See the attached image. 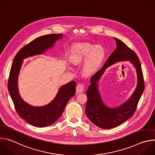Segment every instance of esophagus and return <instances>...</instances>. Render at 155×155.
I'll return each mask as SVG.
<instances>
[{
	"label": "esophagus",
	"instance_id": "34e87169",
	"mask_svg": "<svg viewBox=\"0 0 155 155\" xmlns=\"http://www.w3.org/2000/svg\"><path fill=\"white\" fill-rule=\"evenodd\" d=\"M84 91V85L83 84H78L76 87V93L77 94L81 93Z\"/></svg>",
	"mask_w": 155,
	"mask_h": 155
}]
</instances>
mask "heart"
<instances>
[{"label": "heart", "instance_id": "heart-1", "mask_svg": "<svg viewBox=\"0 0 155 155\" xmlns=\"http://www.w3.org/2000/svg\"><path fill=\"white\" fill-rule=\"evenodd\" d=\"M105 57V51L100 45L83 42L74 45L70 51L69 60L74 65L83 62L82 72L89 77L93 75L100 68Z\"/></svg>", "mask_w": 155, "mask_h": 155}]
</instances>
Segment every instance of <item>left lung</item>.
Segmentation results:
<instances>
[{"label":"left lung","mask_w":155,"mask_h":155,"mask_svg":"<svg viewBox=\"0 0 155 155\" xmlns=\"http://www.w3.org/2000/svg\"><path fill=\"white\" fill-rule=\"evenodd\" d=\"M117 47L110 55L102 69L91 78V84L86 91L87 102L86 114L93 124L102 129H111L117 127L129 118L135 112L137 104L144 90V81L140 62L139 58L120 40L114 37ZM128 60L134 65L137 74V85L130 97L120 106L110 107L103 102L98 90V83L105 70L112 64Z\"/></svg>","instance_id":"obj_1"}]
</instances>
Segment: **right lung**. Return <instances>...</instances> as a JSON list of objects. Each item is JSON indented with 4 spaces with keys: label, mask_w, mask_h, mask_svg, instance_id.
<instances>
[{
    "label": "right lung",
    "mask_w": 155,
    "mask_h": 155,
    "mask_svg": "<svg viewBox=\"0 0 155 155\" xmlns=\"http://www.w3.org/2000/svg\"><path fill=\"white\" fill-rule=\"evenodd\" d=\"M62 37V34L39 37L21 48L13 61L8 82L10 95L19 116L35 127L51 125L61 117L66 104L75 93L76 83L72 81L61 86L51 102L45 105L35 107L26 102L19 94L18 81L20 69L25 59L45 53Z\"/></svg>",
    "instance_id": "1"
}]
</instances>
